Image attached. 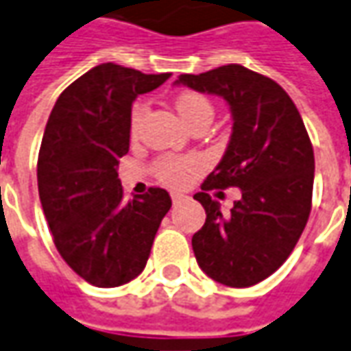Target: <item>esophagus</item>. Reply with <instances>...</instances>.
<instances>
[{"mask_svg": "<svg viewBox=\"0 0 351 351\" xmlns=\"http://www.w3.org/2000/svg\"><path fill=\"white\" fill-rule=\"evenodd\" d=\"M180 201H183V195H180V193H171V203L178 204Z\"/></svg>", "mask_w": 351, "mask_h": 351, "instance_id": "1", "label": "esophagus"}]
</instances>
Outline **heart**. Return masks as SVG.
<instances>
[{
    "instance_id": "heart-1",
    "label": "heart",
    "mask_w": 351,
    "mask_h": 351,
    "mask_svg": "<svg viewBox=\"0 0 351 351\" xmlns=\"http://www.w3.org/2000/svg\"><path fill=\"white\" fill-rule=\"evenodd\" d=\"M176 108L183 117V121L189 127L199 125V123H210L214 117L213 104L204 98L203 94L197 93H183L176 100ZM148 112V104L145 100H141L133 106V112L129 117V131L135 137L138 129L143 125V119ZM199 168V160L197 158H178V156H162L154 162V173L164 185L170 187H181L189 173Z\"/></svg>"
}]
</instances>
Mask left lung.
Returning <instances> with one entry per match:
<instances>
[{
    "label": "left lung",
    "mask_w": 351,
    "mask_h": 351,
    "mask_svg": "<svg viewBox=\"0 0 351 351\" xmlns=\"http://www.w3.org/2000/svg\"><path fill=\"white\" fill-rule=\"evenodd\" d=\"M176 84L222 96L234 117L220 164L193 199L204 206V226L193 251L206 276L230 288H249L290 257L311 213L315 156L303 119L288 93L265 75L230 63ZM239 186L228 215L208 195Z\"/></svg>",
    "instance_id": "left-lung-1"
}]
</instances>
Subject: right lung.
<instances>
[{"instance_id":"right-lung-1","label":"right lung","mask_w":351,"mask_h":351,"mask_svg":"<svg viewBox=\"0 0 351 351\" xmlns=\"http://www.w3.org/2000/svg\"><path fill=\"white\" fill-rule=\"evenodd\" d=\"M170 73L145 75L115 63L96 65L60 94L38 152V193L53 243L81 278L115 288L147 267L166 189L123 201L119 158L129 150V117L138 94Z\"/></svg>"}]
</instances>
